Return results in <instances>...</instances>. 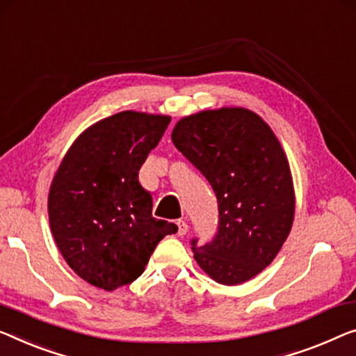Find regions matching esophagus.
<instances>
[{
  "label": "esophagus",
  "instance_id": "1",
  "mask_svg": "<svg viewBox=\"0 0 356 356\" xmlns=\"http://www.w3.org/2000/svg\"><path fill=\"white\" fill-rule=\"evenodd\" d=\"M177 233L180 236H184V235H187V232H188V224L185 220H177Z\"/></svg>",
  "mask_w": 356,
  "mask_h": 356
}]
</instances>
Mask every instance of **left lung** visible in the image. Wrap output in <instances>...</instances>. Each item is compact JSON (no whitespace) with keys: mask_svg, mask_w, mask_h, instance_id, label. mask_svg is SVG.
Instances as JSON below:
<instances>
[{"mask_svg":"<svg viewBox=\"0 0 356 356\" xmlns=\"http://www.w3.org/2000/svg\"><path fill=\"white\" fill-rule=\"evenodd\" d=\"M171 139L208 179L219 203L214 240L193 257L216 283L241 284L273 262L294 222L293 174L265 121L243 107L203 110L179 120Z\"/></svg>","mask_w":356,"mask_h":356,"instance_id":"left-lung-1","label":"left lung"}]
</instances>
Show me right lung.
I'll use <instances>...</instances> for the list:
<instances>
[{
	"label": "right lung",
	"instance_id": "right-lung-1",
	"mask_svg": "<svg viewBox=\"0 0 356 356\" xmlns=\"http://www.w3.org/2000/svg\"><path fill=\"white\" fill-rule=\"evenodd\" d=\"M171 116L126 110L84 129L52 179L47 212L52 236L79 278L105 291L129 284L177 225L152 216L139 169Z\"/></svg>",
	"mask_w": 356,
	"mask_h": 356
}]
</instances>
